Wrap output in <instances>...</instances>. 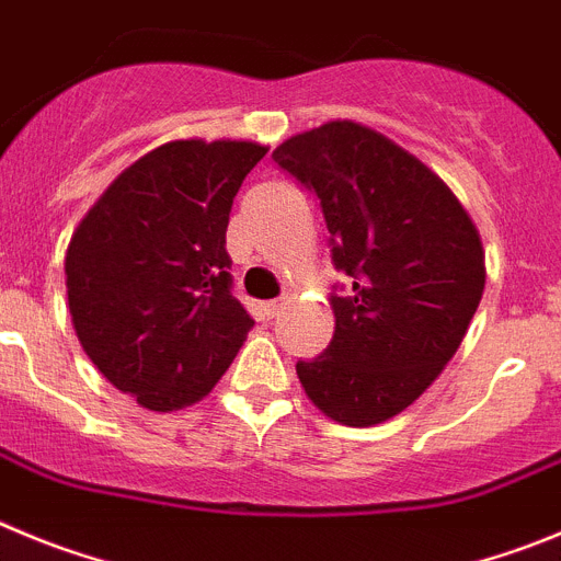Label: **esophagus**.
<instances>
[{"mask_svg": "<svg viewBox=\"0 0 561 561\" xmlns=\"http://www.w3.org/2000/svg\"><path fill=\"white\" fill-rule=\"evenodd\" d=\"M282 305H285V301H282V299L265 301V305H262V316H265V318H276V316H279Z\"/></svg>", "mask_w": 561, "mask_h": 561, "instance_id": "obj_1", "label": "esophagus"}]
</instances>
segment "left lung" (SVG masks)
Instances as JSON below:
<instances>
[{
    "label": "left lung",
    "instance_id": "obj_1",
    "mask_svg": "<svg viewBox=\"0 0 561 561\" xmlns=\"http://www.w3.org/2000/svg\"><path fill=\"white\" fill-rule=\"evenodd\" d=\"M274 161L318 198L346 276L332 287L330 346L296 375L341 425H380L461 346L486 282L481 237L416 156L350 119L293 136Z\"/></svg>",
    "mask_w": 561,
    "mask_h": 561
}]
</instances>
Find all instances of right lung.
I'll return each instance as SVG.
<instances>
[{
    "label": "right lung",
    "mask_w": 561,
    "mask_h": 561,
    "mask_svg": "<svg viewBox=\"0 0 561 561\" xmlns=\"http://www.w3.org/2000/svg\"><path fill=\"white\" fill-rule=\"evenodd\" d=\"M268 148L179 139L130 164L67 251L75 332L100 375L150 411L193 405L254 327L234 299L226 229Z\"/></svg>",
    "instance_id": "obj_1"
}]
</instances>
